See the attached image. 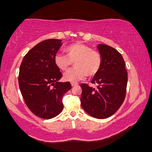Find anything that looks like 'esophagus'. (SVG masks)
<instances>
[{
  "mask_svg": "<svg viewBox=\"0 0 152 152\" xmlns=\"http://www.w3.org/2000/svg\"><path fill=\"white\" fill-rule=\"evenodd\" d=\"M71 86L74 87V86H78V83H71Z\"/></svg>",
  "mask_w": 152,
  "mask_h": 152,
  "instance_id": "esophagus-1",
  "label": "esophagus"
}]
</instances>
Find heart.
<instances>
[{"label":"heart","instance_id":"1","mask_svg":"<svg viewBox=\"0 0 152 152\" xmlns=\"http://www.w3.org/2000/svg\"><path fill=\"white\" fill-rule=\"evenodd\" d=\"M64 51L66 56L57 54L54 57L55 65L63 71H67L73 62L75 67L64 75V81L76 83L83 79L86 76H94L100 70L102 61L101 54L92 50L90 46L75 43L66 47Z\"/></svg>","mask_w":152,"mask_h":152}]
</instances>
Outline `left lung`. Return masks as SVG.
I'll use <instances>...</instances> for the list:
<instances>
[{
    "mask_svg": "<svg viewBox=\"0 0 152 152\" xmlns=\"http://www.w3.org/2000/svg\"><path fill=\"white\" fill-rule=\"evenodd\" d=\"M96 48L102 61L100 70L91 81L96 88L81 84V104L87 114L102 119L114 114L121 106L128 78L124 60L117 50L105 44H98Z\"/></svg>",
    "mask_w": 152,
    "mask_h": 152,
    "instance_id": "obj_1",
    "label": "left lung"
}]
</instances>
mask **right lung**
Instances as JSON below:
<instances>
[{
    "mask_svg": "<svg viewBox=\"0 0 152 152\" xmlns=\"http://www.w3.org/2000/svg\"><path fill=\"white\" fill-rule=\"evenodd\" d=\"M62 44L60 39L38 43L26 54L19 70V88L26 104L36 116L45 119L61 112L63 96L71 88L70 82L59 81L62 74L54 63Z\"/></svg>",
    "mask_w": 152,
    "mask_h": 152,
    "instance_id": "add662e5",
    "label": "right lung"
}]
</instances>
